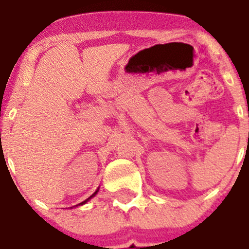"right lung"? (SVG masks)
<instances>
[{
  "instance_id": "add662e5",
  "label": "right lung",
  "mask_w": 249,
  "mask_h": 249,
  "mask_svg": "<svg viewBox=\"0 0 249 249\" xmlns=\"http://www.w3.org/2000/svg\"><path fill=\"white\" fill-rule=\"evenodd\" d=\"M96 192H98V191H95V192H94V193H93V195H91V196H90V197H89V198H88V199H86L85 201H82V203H80V204H78V205H83V204H85V203H87V201H88V200H89L91 197H94V196H95V195H96Z\"/></svg>"
}]
</instances>
